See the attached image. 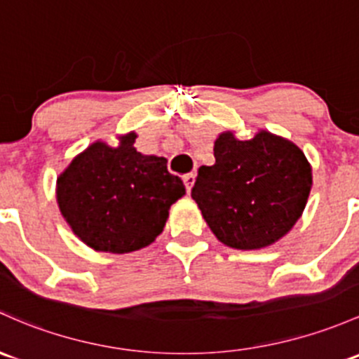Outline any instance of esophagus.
Instances as JSON below:
<instances>
[{
  "label": "esophagus",
  "mask_w": 359,
  "mask_h": 359,
  "mask_svg": "<svg viewBox=\"0 0 359 359\" xmlns=\"http://www.w3.org/2000/svg\"><path fill=\"white\" fill-rule=\"evenodd\" d=\"M194 182H196V173L194 172L187 173V175H184V184H186L187 192H191L192 186H194Z\"/></svg>",
  "instance_id": "esophagus-1"
}]
</instances>
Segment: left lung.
<instances>
[{
    "mask_svg": "<svg viewBox=\"0 0 359 359\" xmlns=\"http://www.w3.org/2000/svg\"><path fill=\"white\" fill-rule=\"evenodd\" d=\"M215 165L199 167L192 187L211 232L225 246L262 249L277 243L303 215L313 175L294 142L259 130L239 141L222 132L215 141Z\"/></svg>",
    "mask_w": 359,
    "mask_h": 359,
    "instance_id": "obj_1",
    "label": "left lung"
}]
</instances>
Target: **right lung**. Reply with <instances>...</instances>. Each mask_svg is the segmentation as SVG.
<instances>
[{"instance_id":"obj_1","label":"right lung","mask_w":359,"mask_h":359,"mask_svg":"<svg viewBox=\"0 0 359 359\" xmlns=\"http://www.w3.org/2000/svg\"><path fill=\"white\" fill-rule=\"evenodd\" d=\"M135 137L120 135L115 148L93 142L56 179L63 218L94 251L123 255L149 246L163 232L170 206L186 194L167 158L139 153Z\"/></svg>"}]
</instances>
